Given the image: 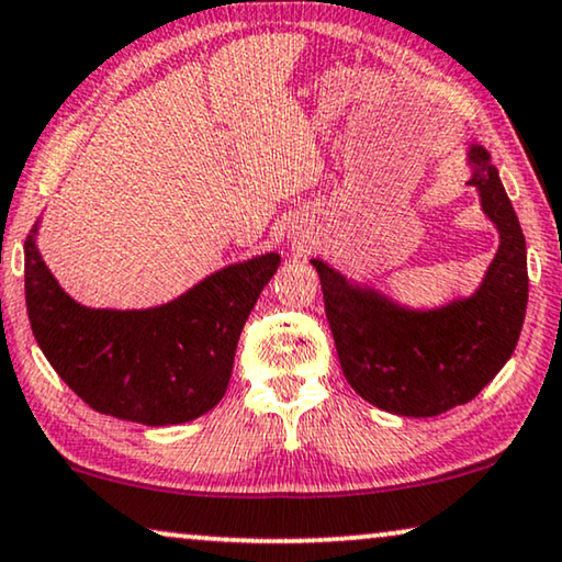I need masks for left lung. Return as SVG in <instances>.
<instances>
[{
  "label": "left lung",
  "mask_w": 562,
  "mask_h": 562,
  "mask_svg": "<svg viewBox=\"0 0 562 562\" xmlns=\"http://www.w3.org/2000/svg\"><path fill=\"white\" fill-rule=\"evenodd\" d=\"M469 160V183L502 239L476 295L438 311H407L311 259L346 382L386 413L432 417L465 405L519 341L529 290L525 234L486 149L473 145Z\"/></svg>",
  "instance_id": "obj_1"
}]
</instances>
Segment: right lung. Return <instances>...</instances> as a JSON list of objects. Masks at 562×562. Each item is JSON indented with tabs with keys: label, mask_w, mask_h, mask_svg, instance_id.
Returning <instances> with one entry per match:
<instances>
[{
	"label": "right lung",
	"mask_w": 562,
	"mask_h": 562,
	"mask_svg": "<svg viewBox=\"0 0 562 562\" xmlns=\"http://www.w3.org/2000/svg\"><path fill=\"white\" fill-rule=\"evenodd\" d=\"M25 239L30 326L58 376L101 415L178 425L224 397L241 328L280 255L232 265L149 311H93L70 300Z\"/></svg>",
	"instance_id": "1"
}]
</instances>
